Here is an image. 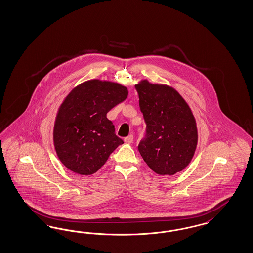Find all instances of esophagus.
<instances>
[{
  "label": "esophagus",
  "mask_w": 253,
  "mask_h": 253,
  "mask_svg": "<svg viewBox=\"0 0 253 253\" xmlns=\"http://www.w3.org/2000/svg\"><path fill=\"white\" fill-rule=\"evenodd\" d=\"M133 139H134V137H133V135H129V136L126 137L124 140H125V142H126V143H128V144H130V143H132V142H133Z\"/></svg>",
  "instance_id": "34e87169"
}]
</instances>
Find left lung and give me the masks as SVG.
Listing matches in <instances>:
<instances>
[{
	"instance_id": "8db88e82",
	"label": "left lung",
	"mask_w": 253,
	"mask_h": 253,
	"mask_svg": "<svg viewBox=\"0 0 253 253\" xmlns=\"http://www.w3.org/2000/svg\"><path fill=\"white\" fill-rule=\"evenodd\" d=\"M146 135L139 154L156 174L172 176L191 162L197 145V127L192 110L177 90L141 80L135 85Z\"/></svg>"
}]
</instances>
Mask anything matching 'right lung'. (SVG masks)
Returning <instances> with one entry per match:
<instances>
[{"mask_svg": "<svg viewBox=\"0 0 253 253\" xmlns=\"http://www.w3.org/2000/svg\"><path fill=\"white\" fill-rule=\"evenodd\" d=\"M118 83L93 79L74 87L58 108L53 131L61 163L80 175H92L124 143L107 113L127 98Z\"/></svg>", "mask_w": 253, "mask_h": 253, "instance_id": "1", "label": "right lung"}]
</instances>
